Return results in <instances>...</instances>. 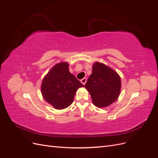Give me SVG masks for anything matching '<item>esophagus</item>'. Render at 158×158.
<instances>
[{
	"instance_id": "esophagus-1",
	"label": "esophagus",
	"mask_w": 158,
	"mask_h": 158,
	"mask_svg": "<svg viewBox=\"0 0 158 158\" xmlns=\"http://www.w3.org/2000/svg\"><path fill=\"white\" fill-rule=\"evenodd\" d=\"M80 81H81V82H82V84L84 85L85 83H86V82H87V79L85 78H82V80H81Z\"/></svg>"
}]
</instances>
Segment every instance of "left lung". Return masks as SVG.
<instances>
[{
  "label": "left lung",
  "mask_w": 158,
  "mask_h": 158,
  "mask_svg": "<svg viewBox=\"0 0 158 158\" xmlns=\"http://www.w3.org/2000/svg\"><path fill=\"white\" fill-rule=\"evenodd\" d=\"M121 78L115 71L99 63L93 64L92 73L85 88L98 107H107L117 99L121 92Z\"/></svg>",
  "instance_id": "obj_1"
}]
</instances>
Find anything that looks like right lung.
<instances>
[{"instance_id": "add662e5", "label": "right lung", "mask_w": 158, "mask_h": 158, "mask_svg": "<svg viewBox=\"0 0 158 158\" xmlns=\"http://www.w3.org/2000/svg\"><path fill=\"white\" fill-rule=\"evenodd\" d=\"M67 63L56 64L42 81L43 97L57 109L69 107L73 102L77 89L84 85L69 70Z\"/></svg>"}]
</instances>
